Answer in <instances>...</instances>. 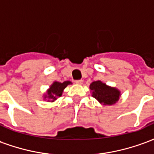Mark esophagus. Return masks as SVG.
Returning a JSON list of instances; mask_svg holds the SVG:
<instances>
[{
    "instance_id": "esophagus-1",
    "label": "esophagus",
    "mask_w": 154,
    "mask_h": 154,
    "mask_svg": "<svg viewBox=\"0 0 154 154\" xmlns=\"http://www.w3.org/2000/svg\"><path fill=\"white\" fill-rule=\"evenodd\" d=\"M76 83H77V85H82L83 83V80H77L76 81Z\"/></svg>"
}]
</instances>
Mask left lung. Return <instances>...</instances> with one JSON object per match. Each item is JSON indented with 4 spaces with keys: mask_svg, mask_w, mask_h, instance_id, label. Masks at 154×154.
<instances>
[{
    "mask_svg": "<svg viewBox=\"0 0 154 154\" xmlns=\"http://www.w3.org/2000/svg\"><path fill=\"white\" fill-rule=\"evenodd\" d=\"M91 95L103 105H113L120 99L121 91L116 87L106 85L101 81H94L90 85Z\"/></svg>",
    "mask_w": 154,
    "mask_h": 154,
    "instance_id": "8db88e82",
    "label": "left lung"
}]
</instances>
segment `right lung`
I'll return each mask as SVG.
<instances>
[{"mask_svg":"<svg viewBox=\"0 0 154 154\" xmlns=\"http://www.w3.org/2000/svg\"><path fill=\"white\" fill-rule=\"evenodd\" d=\"M71 84L72 83L70 81H65L63 82L54 81V82L50 86L45 94L42 95L43 100H47V102H54L58 98L62 96L63 90L68 85H71Z\"/></svg>","mask_w":154,"mask_h":154,"instance_id":"add662e5","label":"right lung"}]
</instances>
